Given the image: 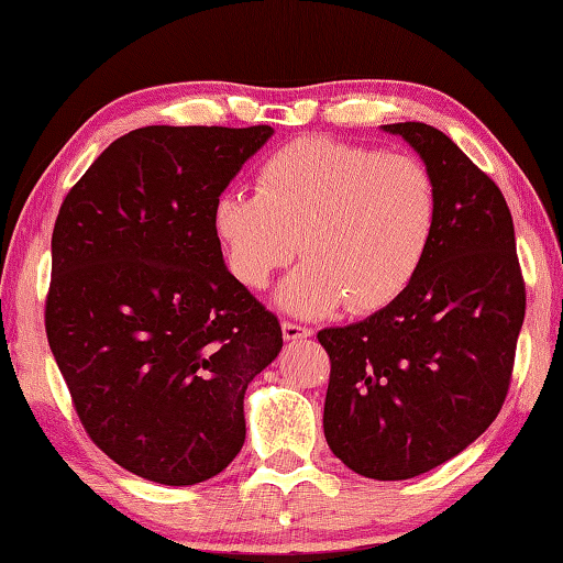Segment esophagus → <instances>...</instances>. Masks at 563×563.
<instances>
[{"instance_id": "34e87169", "label": "esophagus", "mask_w": 563, "mask_h": 563, "mask_svg": "<svg viewBox=\"0 0 563 563\" xmlns=\"http://www.w3.org/2000/svg\"><path fill=\"white\" fill-rule=\"evenodd\" d=\"M312 330L298 325V322H290V320H283V338L285 340H302V338H310Z\"/></svg>"}]
</instances>
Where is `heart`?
<instances>
[{"label":"heart","instance_id":"obj_1","mask_svg":"<svg viewBox=\"0 0 563 563\" xmlns=\"http://www.w3.org/2000/svg\"><path fill=\"white\" fill-rule=\"evenodd\" d=\"M440 194L424 161L325 136L295 139L263 161L255 196L225 190L213 228L233 278L268 288L295 253L308 255L280 305L320 318L347 302L375 312L405 295L430 253Z\"/></svg>","mask_w":563,"mask_h":563}]
</instances>
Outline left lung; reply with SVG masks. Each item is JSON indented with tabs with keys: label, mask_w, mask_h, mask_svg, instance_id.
Masks as SVG:
<instances>
[{
	"label": "left lung",
	"mask_w": 563,
	"mask_h": 563,
	"mask_svg": "<svg viewBox=\"0 0 563 563\" xmlns=\"http://www.w3.org/2000/svg\"><path fill=\"white\" fill-rule=\"evenodd\" d=\"M383 129L432 170L434 241L405 295L318 340L330 357L322 427L332 454L369 479L397 482L452 460L497 419L527 288L499 186L434 126Z\"/></svg>",
	"instance_id": "8db88e82"
}]
</instances>
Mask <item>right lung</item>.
Here are the masks:
<instances>
[{
  "instance_id": "1",
  "label": "right lung",
  "mask_w": 563,
  "mask_h": 563,
  "mask_svg": "<svg viewBox=\"0 0 563 563\" xmlns=\"http://www.w3.org/2000/svg\"><path fill=\"white\" fill-rule=\"evenodd\" d=\"M271 126H146L66 194L52 233L46 338L99 450L188 487L245 442L247 383L280 322L228 273L213 206Z\"/></svg>"
}]
</instances>
